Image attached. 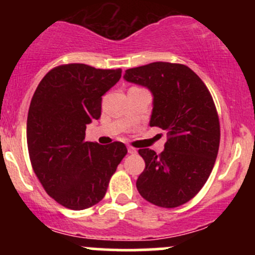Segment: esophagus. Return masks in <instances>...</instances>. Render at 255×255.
Here are the masks:
<instances>
[{
	"mask_svg": "<svg viewBox=\"0 0 255 255\" xmlns=\"http://www.w3.org/2000/svg\"><path fill=\"white\" fill-rule=\"evenodd\" d=\"M127 150L129 154H135L137 153V149L133 148V146H127Z\"/></svg>",
	"mask_w": 255,
	"mask_h": 255,
	"instance_id": "obj_1",
	"label": "esophagus"
}]
</instances>
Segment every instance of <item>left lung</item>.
I'll use <instances>...</instances> for the list:
<instances>
[{
    "label": "left lung",
    "instance_id": "obj_1",
    "mask_svg": "<svg viewBox=\"0 0 255 255\" xmlns=\"http://www.w3.org/2000/svg\"><path fill=\"white\" fill-rule=\"evenodd\" d=\"M123 78L151 92L149 125L169 135L159 155L149 148L138 150L145 161L138 191L156 206L186 204L207 181L220 146V121L210 91L182 64L156 61L128 69Z\"/></svg>",
    "mask_w": 255,
    "mask_h": 255
}]
</instances>
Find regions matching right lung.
<instances>
[{
    "mask_svg": "<svg viewBox=\"0 0 255 255\" xmlns=\"http://www.w3.org/2000/svg\"><path fill=\"white\" fill-rule=\"evenodd\" d=\"M121 74V69L66 64L51 69L33 95L27 118L30 163L47 194L61 206L79 211L101 201L127 154L121 142H85L86 126L100 118L102 96Z\"/></svg>",
    "mask_w": 255,
    "mask_h": 255,
    "instance_id": "right-lung-1",
    "label": "right lung"
}]
</instances>
